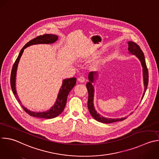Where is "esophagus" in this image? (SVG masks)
<instances>
[{"mask_svg": "<svg viewBox=\"0 0 159 159\" xmlns=\"http://www.w3.org/2000/svg\"><path fill=\"white\" fill-rule=\"evenodd\" d=\"M78 80H79V82L82 83V82H84L86 80V78L84 76H80L78 78Z\"/></svg>", "mask_w": 159, "mask_h": 159, "instance_id": "34e87169", "label": "esophagus"}]
</instances>
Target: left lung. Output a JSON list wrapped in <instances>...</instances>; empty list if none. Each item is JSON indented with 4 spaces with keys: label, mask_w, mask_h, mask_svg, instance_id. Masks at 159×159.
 Returning a JSON list of instances; mask_svg holds the SVG:
<instances>
[{
    "label": "left lung",
    "mask_w": 159,
    "mask_h": 159,
    "mask_svg": "<svg viewBox=\"0 0 159 159\" xmlns=\"http://www.w3.org/2000/svg\"><path fill=\"white\" fill-rule=\"evenodd\" d=\"M129 48L128 50L131 54L135 55L140 61L142 67H143V80H144V86H145V90L144 93L142 96V98L145 95V91L147 88L148 82V69L147 67V65L145 63V57L144 54L141 50L140 46L137 45L135 42H129ZM97 72H92L89 73V79L90 80L89 82H87L86 84V87L88 90L89 93V98H88V102H87V107L89 111L90 114L93 117V118L96 120L97 121H98L100 122L105 123V124H109V123H113L118 121H122L125 120L127 117H124L121 119H107L105 118L102 116H100L99 114H97V112L95 111L93 105V87L92 85V82H93L94 79V75H97Z\"/></svg>",
    "instance_id": "obj_1"
}]
</instances>
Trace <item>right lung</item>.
Masks as SVG:
<instances>
[{"label":"right lung","instance_id":"obj_1","mask_svg":"<svg viewBox=\"0 0 159 159\" xmlns=\"http://www.w3.org/2000/svg\"><path fill=\"white\" fill-rule=\"evenodd\" d=\"M58 39V37L56 35L53 34H44L43 35H39L37 37L30 40L29 42H28L21 49L20 52L19 53V56L17 57V59L16 60L12 69V72L11 74V89L12 90V92L16 97V98L18 100L19 103H20L16 90V71L17 68L18 66V63L19 61V59L22 54L24 52V50L29 45L36 44V43H54L56 42ZM76 78L72 77L67 79H65L63 80V84L61 88L58 98L57 99V101L54 105V107H52V109L49 111H47V112H32L30 111H28L27 109L24 107L22 105V107L24 109V111L28 114L29 116L37 117V118H42V119H53L55 118L59 115H60L62 111H64L65 106L67 103V98L68 94L69 93L70 91L73 89V87L75 86L76 84Z\"/></svg>","mask_w":159,"mask_h":159}]
</instances>
